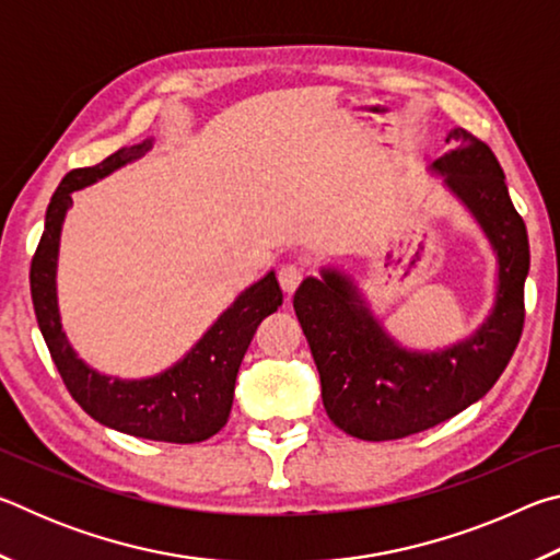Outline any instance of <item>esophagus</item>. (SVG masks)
Segmentation results:
<instances>
[{"instance_id": "obj_1", "label": "esophagus", "mask_w": 560, "mask_h": 560, "mask_svg": "<svg viewBox=\"0 0 560 560\" xmlns=\"http://www.w3.org/2000/svg\"><path fill=\"white\" fill-rule=\"evenodd\" d=\"M301 279H303V271L299 267H293V264H287V267L279 269V283H281V289L289 293V296L299 289Z\"/></svg>"}]
</instances>
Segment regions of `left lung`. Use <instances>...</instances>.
I'll return each mask as SVG.
<instances>
[{
  "label": "left lung",
  "mask_w": 560,
  "mask_h": 560,
  "mask_svg": "<svg viewBox=\"0 0 560 560\" xmlns=\"http://www.w3.org/2000/svg\"><path fill=\"white\" fill-rule=\"evenodd\" d=\"M430 170L467 207L497 254V296L471 336L440 350L405 348L373 316L353 277L324 267L293 293L303 336L336 428L383 442L430 430L485 397L504 373L524 328L528 234L497 155L464 128Z\"/></svg>",
  "instance_id": "1"
}]
</instances>
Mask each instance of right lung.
I'll return each instance as SVG.
<instances>
[{"label":"right lung","instance_id":"obj_1","mask_svg":"<svg viewBox=\"0 0 560 560\" xmlns=\"http://www.w3.org/2000/svg\"><path fill=\"white\" fill-rule=\"evenodd\" d=\"M150 148H153V138L120 148L93 167L71 170L61 179L46 210L42 242L32 259V301L42 336L66 387L93 420L132 438L192 444L210 440L226 424L236 373H240L246 348L261 320L283 303L277 273L269 271L267 277L244 289L175 365L140 381L103 375L86 360H81L63 334L59 296H56L61 226L66 212L73 205L71 195L116 173L132 160L143 158Z\"/></svg>","mask_w":560,"mask_h":560}]
</instances>
